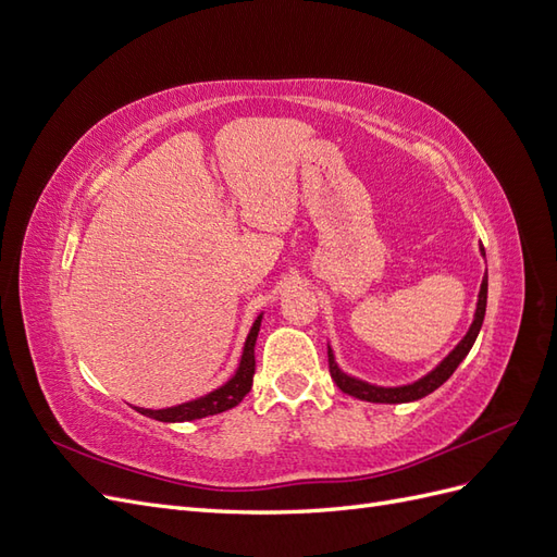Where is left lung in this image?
I'll return each mask as SVG.
<instances>
[{"label": "left lung", "instance_id": "obj_1", "mask_svg": "<svg viewBox=\"0 0 557 557\" xmlns=\"http://www.w3.org/2000/svg\"><path fill=\"white\" fill-rule=\"evenodd\" d=\"M481 256L485 258V250L481 246ZM485 305H487V272L483 274L481 281V290H479V299H476V311H474V320H471V325L467 330V334L460 339V344L455 346L448 356L436 364L432 372H428L425 376H420L413 383L407 385H374V383H367L362 379L350 376L346 372H342V367L336 364L334 360V350L327 346V358H330V374L334 379V383L339 385V391L350 395V397H358L362 401H374V404H404V401H416V399H423L430 393H434L436 387L444 385L450 374L458 369V364L467 358V352L474 346L476 336L481 332L483 325V318H485Z\"/></svg>", "mask_w": 557, "mask_h": 557}]
</instances>
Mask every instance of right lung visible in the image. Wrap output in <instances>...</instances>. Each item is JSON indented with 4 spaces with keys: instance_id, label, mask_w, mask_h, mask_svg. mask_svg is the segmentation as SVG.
Instances as JSON below:
<instances>
[{
    "instance_id": "add662e5",
    "label": "right lung",
    "mask_w": 557,
    "mask_h": 557,
    "mask_svg": "<svg viewBox=\"0 0 557 557\" xmlns=\"http://www.w3.org/2000/svg\"><path fill=\"white\" fill-rule=\"evenodd\" d=\"M260 323H262V313L256 318V323H252V327L246 336L237 372H234L223 385L213 387L211 393L201 395L197 399L176 404V407H166V409L134 407V409L148 418L160 420V423H188V420H199V418L215 416V413H223L232 407H237V404L248 395L250 385H252V374H256V342H258Z\"/></svg>"
}]
</instances>
